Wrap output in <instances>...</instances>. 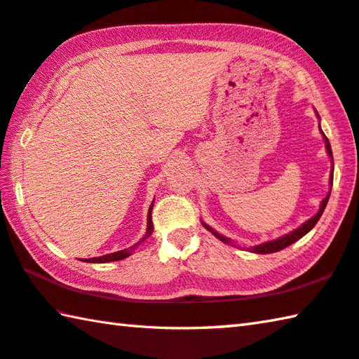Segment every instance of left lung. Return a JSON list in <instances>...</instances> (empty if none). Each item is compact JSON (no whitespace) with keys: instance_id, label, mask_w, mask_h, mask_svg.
<instances>
[{"instance_id":"8db88e82","label":"left lung","mask_w":359,"mask_h":359,"mask_svg":"<svg viewBox=\"0 0 359 359\" xmlns=\"http://www.w3.org/2000/svg\"><path fill=\"white\" fill-rule=\"evenodd\" d=\"M323 138H325V144H327L328 155L331 157V161H333V151H331L330 141H328L327 136H325V133H323ZM333 168H334V165H333ZM330 184H331V187H333V172H331ZM328 199H330V193H328V196L322 201V204H320V210H318V212H317V215H314V217H312L311 219L306 221V223H304L302 227H298V229L292 231L290 233H287V236H284V237L278 238V240H271V242H266V243H262V245L254 246V248H251V251H252V252H257V254H270V252L281 251V250H284V248H287V246H290L292 243H295L297 240H299V238H302L303 236H306V233H308V232L312 229V227H314V226L317 224V221L320 219L322 213H323V210H325V207H327V204H328ZM204 227H205V229L210 231L215 237H218V238L221 240V242L229 243V240H227V238H226V237H223V236H219L218 232H215V231L212 229V227H208L207 224H204Z\"/></svg>"}]
</instances>
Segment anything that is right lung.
<instances>
[{"label":"right lung","instance_id":"obj_1","mask_svg":"<svg viewBox=\"0 0 359 359\" xmlns=\"http://www.w3.org/2000/svg\"><path fill=\"white\" fill-rule=\"evenodd\" d=\"M152 207L154 204H151V208H149V215H147V232L146 236L142 237L141 242H144V240L151 236V233L154 232V223H152ZM140 242V243H141ZM138 243V245H140ZM136 246V245H135ZM135 246L128 248V250H122V251H117V252H111V254H107V256H102V257H93V259H88L86 262H93V264H105V262H116V260H122L130 256V252H132V250H135Z\"/></svg>","mask_w":359,"mask_h":359}]
</instances>
